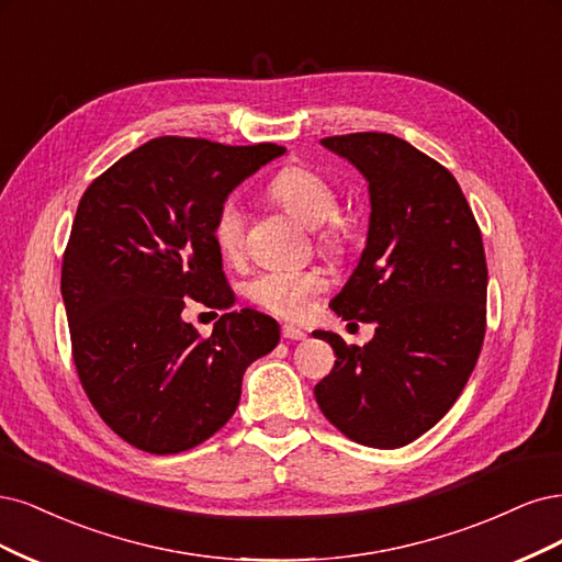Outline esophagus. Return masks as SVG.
I'll return each mask as SVG.
<instances>
[{
    "instance_id": "esophagus-1",
    "label": "esophagus",
    "mask_w": 562,
    "mask_h": 562,
    "mask_svg": "<svg viewBox=\"0 0 562 562\" xmlns=\"http://www.w3.org/2000/svg\"><path fill=\"white\" fill-rule=\"evenodd\" d=\"M282 338H286V340H303L305 331L294 327V324H284V327H282Z\"/></svg>"
}]
</instances>
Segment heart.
<instances>
[{
	"mask_svg": "<svg viewBox=\"0 0 562 562\" xmlns=\"http://www.w3.org/2000/svg\"><path fill=\"white\" fill-rule=\"evenodd\" d=\"M268 195L303 224L313 228L319 226V245L331 255H340L346 249L348 226L336 216L340 195L327 177L311 168L289 166L270 179ZM245 210L235 198H226L214 212L212 238L226 259L240 257L245 247ZM324 289H327V278L319 268H266L249 280L247 296L268 313L299 319Z\"/></svg>",
	"mask_w": 562,
	"mask_h": 562,
	"instance_id": "obj_1",
	"label": "heart"
}]
</instances>
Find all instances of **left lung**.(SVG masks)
Here are the masks:
<instances>
[{"label": "left lung", "mask_w": 562, "mask_h": 562, "mask_svg": "<svg viewBox=\"0 0 562 562\" xmlns=\"http://www.w3.org/2000/svg\"><path fill=\"white\" fill-rule=\"evenodd\" d=\"M369 182V231L331 299L342 319L373 322L364 348L315 331L336 352L315 400L348 439L402 448L437 425L472 375L485 334L487 266L479 224L443 166L387 133L324 137Z\"/></svg>", "instance_id": "left-lung-1"}]
</instances>
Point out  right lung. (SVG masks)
Instances as JSON below:
<instances>
[{"mask_svg": "<svg viewBox=\"0 0 562 562\" xmlns=\"http://www.w3.org/2000/svg\"><path fill=\"white\" fill-rule=\"evenodd\" d=\"M282 154L158 137L86 189L60 280L71 352L90 404L131 446L172 456L210 439L238 408L247 367L280 342L273 317L228 313L212 220ZM184 297L227 311L210 339L181 317Z\"/></svg>", "mask_w": 562, "mask_h": 562, "instance_id": "1", "label": "right lung"}]
</instances>
